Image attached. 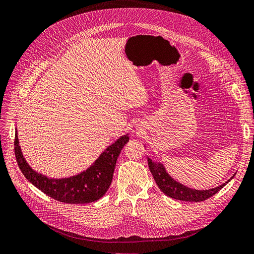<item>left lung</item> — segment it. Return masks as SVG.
<instances>
[{
  "label": "left lung",
  "instance_id": "1",
  "mask_svg": "<svg viewBox=\"0 0 254 254\" xmlns=\"http://www.w3.org/2000/svg\"><path fill=\"white\" fill-rule=\"evenodd\" d=\"M148 165H149L150 172L154 177L156 185L158 186L159 190L164 192V194H166L171 198H174L176 200L188 201V202H200L210 198L211 196L217 194L221 189L224 188L233 178V176L236 175L235 174L233 176H231L226 182H224V184L219 187H216L214 189L195 190L182 185L177 180H175L168 173V171L166 170L165 166L162 165L161 162L151 159L150 156H148Z\"/></svg>",
  "mask_w": 254,
  "mask_h": 254
}]
</instances>
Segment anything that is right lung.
<instances>
[{
    "mask_svg": "<svg viewBox=\"0 0 254 254\" xmlns=\"http://www.w3.org/2000/svg\"><path fill=\"white\" fill-rule=\"evenodd\" d=\"M129 141L128 133L109 145L86 170L64 178H50L34 171L25 159L19 146L17 130L14 139V153L17 165L28 181L57 201L70 204L90 203L103 197L113 181L118 157Z\"/></svg>",
    "mask_w": 254,
    "mask_h": 254,
    "instance_id": "1",
    "label": "right lung"
}]
</instances>
